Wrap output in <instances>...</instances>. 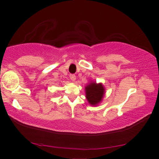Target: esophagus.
Returning a JSON list of instances; mask_svg holds the SVG:
<instances>
[{
	"mask_svg": "<svg viewBox=\"0 0 159 159\" xmlns=\"http://www.w3.org/2000/svg\"><path fill=\"white\" fill-rule=\"evenodd\" d=\"M70 79H71V80H72V81L74 82L75 80H76V76H75L74 74H71V75H70Z\"/></svg>",
	"mask_w": 159,
	"mask_h": 159,
	"instance_id": "obj_1",
	"label": "esophagus"
}]
</instances>
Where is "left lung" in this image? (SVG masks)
Returning a JSON list of instances; mask_svg holds the SVG:
<instances>
[{
	"mask_svg": "<svg viewBox=\"0 0 159 159\" xmlns=\"http://www.w3.org/2000/svg\"><path fill=\"white\" fill-rule=\"evenodd\" d=\"M85 98L91 106H98L103 100L105 88L102 83H97L91 80L85 87Z\"/></svg>",
	"mask_w": 159,
	"mask_h": 159,
	"instance_id": "8db88e82",
	"label": "left lung"
}]
</instances>
